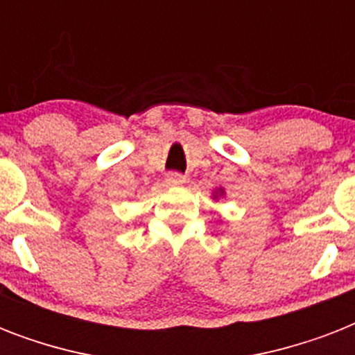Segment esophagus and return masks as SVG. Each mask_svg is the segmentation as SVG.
Listing matches in <instances>:
<instances>
[{
  "label": "esophagus",
  "mask_w": 355,
  "mask_h": 355,
  "mask_svg": "<svg viewBox=\"0 0 355 355\" xmlns=\"http://www.w3.org/2000/svg\"><path fill=\"white\" fill-rule=\"evenodd\" d=\"M166 182L171 186H180V184H186V177L180 173H169L166 177Z\"/></svg>",
  "instance_id": "1"
}]
</instances>
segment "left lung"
<instances>
[{
  "label": "left lung",
  "instance_id": "1",
  "mask_svg": "<svg viewBox=\"0 0 355 355\" xmlns=\"http://www.w3.org/2000/svg\"><path fill=\"white\" fill-rule=\"evenodd\" d=\"M225 193V191H223V189H219V191H216V197H219V195H223Z\"/></svg>",
  "mask_w": 355,
  "mask_h": 355
}]
</instances>
